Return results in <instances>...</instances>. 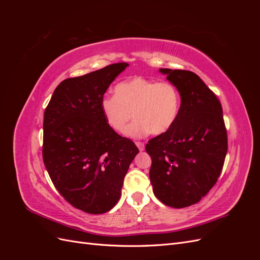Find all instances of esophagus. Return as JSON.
<instances>
[{
    "instance_id": "obj_1",
    "label": "esophagus",
    "mask_w": 260,
    "mask_h": 260,
    "mask_svg": "<svg viewBox=\"0 0 260 260\" xmlns=\"http://www.w3.org/2000/svg\"><path fill=\"white\" fill-rule=\"evenodd\" d=\"M136 144H137V146H138V148L140 149V151H144L145 145H144L143 142H136Z\"/></svg>"
}]
</instances>
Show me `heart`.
<instances>
[{"label": "heart", "instance_id": "heart-1", "mask_svg": "<svg viewBox=\"0 0 260 260\" xmlns=\"http://www.w3.org/2000/svg\"><path fill=\"white\" fill-rule=\"evenodd\" d=\"M181 95L177 86L167 80L157 81L133 77L115 86V95L101 100V112L107 125L124 135L132 115L136 118L129 135L140 138L151 131L160 135L168 131L180 113Z\"/></svg>", "mask_w": 260, "mask_h": 260}]
</instances>
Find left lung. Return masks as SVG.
Here are the masks:
<instances>
[{"label": "left lung", "mask_w": 260, "mask_h": 260, "mask_svg": "<svg viewBox=\"0 0 260 260\" xmlns=\"http://www.w3.org/2000/svg\"><path fill=\"white\" fill-rule=\"evenodd\" d=\"M181 95L172 127L148 141L149 180L165 205L183 208L204 198L221 174L228 136L221 103L201 78L188 70L159 69Z\"/></svg>", "instance_id": "8db88e82"}]
</instances>
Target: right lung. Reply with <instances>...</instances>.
Listing matches in <instances>:
<instances>
[{
    "mask_svg": "<svg viewBox=\"0 0 260 260\" xmlns=\"http://www.w3.org/2000/svg\"><path fill=\"white\" fill-rule=\"evenodd\" d=\"M128 66L117 62L68 78L44 112L42 156L54 186L70 205L104 214L120 199L123 179L139 148L108 127L101 100Z\"/></svg>",
    "mask_w": 260,
    "mask_h": 260,
    "instance_id": "right-lung-1",
    "label": "right lung"
}]
</instances>
